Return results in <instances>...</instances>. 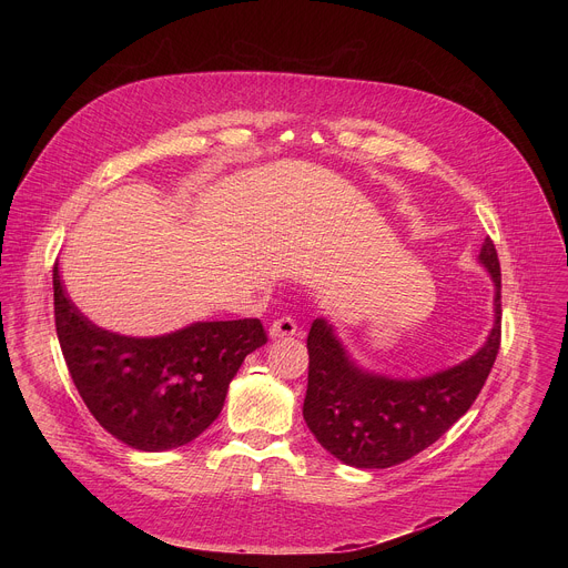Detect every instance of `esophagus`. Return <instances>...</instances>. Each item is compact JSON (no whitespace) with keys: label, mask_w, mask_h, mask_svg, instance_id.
Here are the masks:
<instances>
[{"label":"esophagus","mask_w":568,"mask_h":568,"mask_svg":"<svg viewBox=\"0 0 568 568\" xmlns=\"http://www.w3.org/2000/svg\"><path fill=\"white\" fill-rule=\"evenodd\" d=\"M292 335H296V323L290 316L276 318L270 326V337L272 339H283V337H292Z\"/></svg>","instance_id":"1"}]
</instances>
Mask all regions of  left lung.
I'll return each instance as SVG.
<instances>
[{"instance_id": "left-lung-1", "label": "left lung", "mask_w": 568, "mask_h": 568, "mask_svg": "<svg viewBox=\"0 0 568 568\" xmlns=\"http://www.w3.org/2000/svg\"><path fill=\"white\" fill-rule=\"evenodd\" d=\"M478 263L495 285V321L483 346L449 368L423 377L368 371L344 346L335 323L312 321L303 420L323 449L351 467L384 469L420 454L467 414L501 342V267L490 237Z\"/></svg>"}]
</instances>
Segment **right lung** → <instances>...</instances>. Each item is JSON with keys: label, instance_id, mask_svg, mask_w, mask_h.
<instances>
[{"label": "right lung", "instance_id": "1", "mask_svg": "<svg viewBox=\"0 0 568 568\" xmlns=\"http://www.w3.org/2000/svg\"><path fill=\"white\" fill-rule=\"evenodd\" d=\"M53 310L80 397L103 429L139 452L175 449L206 432L242 362L267 344L258 318L195 321L156 337L105 331L75 307L58 263Z\"/></svg>", "mask_w": 568, "mask_h": 568}]
</instances>
